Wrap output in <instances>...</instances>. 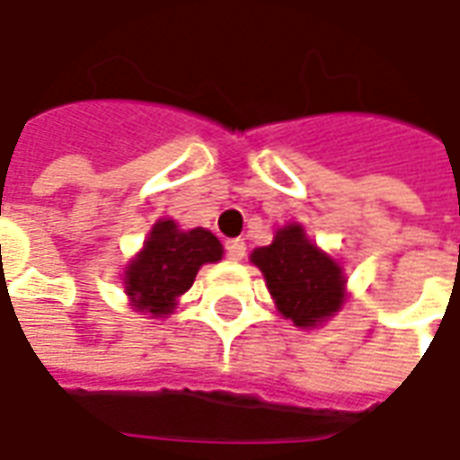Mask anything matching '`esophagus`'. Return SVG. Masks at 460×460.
I'll return each mask as SVG.
<instances>
[{
    "label": "esophagus",
    "instance_id": "34e87169",
    "mask_svg": "<svg viewBox=\"0 0 460 460\" xmlns=\"http://www.w3.org/2000/svg\"><path fill=\"white\" fill-rule=\"evenodd\" d=\"M225 253H227V258H233V261H240V258L245 256V240H227L225 243Z\"/></svg>",
    "mask_w": 460,
    "mask_h": 460
}]
</instances>
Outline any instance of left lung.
I'll return each mask as SVG.
<instances>
[{
	"label": "left lung",
	"instance_id": "left-lung-1",
	"mask_svg": "<svg viewBox=\"0 0 460 460\" xmlns=\"http://www.w3.org/2000/svg\"><path fill=\"white\" fill-rule=\"evenodd\" d=\"M251 261L266 276L279 312L294 325H317L343 305L341 266L317 251L299 225L281 227L274 243L253 251Z\"/></svg>",
	"mask_w": 460,
	"mask_h": 460
}]
</instances>
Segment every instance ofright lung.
<instances>
[{
    "instance_id": "obj_1",
    "label": "right lung",
    "mask_w": 460,
    "mask_h": 460,
    "mask_svg": "<svg viewBox=\"0 0 460 460\" xmlns=\"http://www.w3.org/2000/svg\"><path fill=\"white\" fill-rule=\"evenodd\" d=\"M222 258L220 240L209 230H179L173 220L153 225L151 235L140 256L125 271V289L135 302V309L151 312L153 317L168 314L176 296L194 284V276L204 263Z\"/></svg>"
}]
</instances>
